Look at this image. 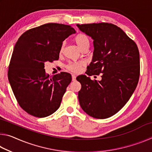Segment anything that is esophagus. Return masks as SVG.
<instances>
[{
  "mask_svg": "<svg viewBox=\"0 0 152 152\" xmlns=\"http://www.w3.org/2000/svg\"><path fill=\"white\" fill-rule=\"evenodd\" d=\"M76 76L74 75V74H73V75H72V81H75L76 80Z\"/></svg>",
  "mask_w": 152,
  "mask_h": 152,
  "instance_id": "1",
  "label": "esophagus"
}]
</instances>
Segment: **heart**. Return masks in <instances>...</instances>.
Segmentation results:
<instances>
[{
    "mask_svg": "<svg viewBox=\"0 0 152 152\" xmlns=\"http://www.w3.org/2000/svg\"><path fill=\"white\" fill-rule=\"evenodd\" d=\"M74 41L80 50H82V49L85 47H89V39L87 37V35L84 34V33H78V34H77L75 36V37L74 38ZM64 49V44L63 43L60 47V53L63 52ZM83 65V62H70L66 66V68L68 70L73 72H79L81 70V68Z\"/></svg>",
    "mask_w": 152,
    "mask_h": 152,
    "instance_id": "obj_1",
    "label": "heart"
}]
</instances>
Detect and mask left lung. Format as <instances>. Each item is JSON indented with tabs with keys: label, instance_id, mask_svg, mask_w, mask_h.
Instances as JSON below:
<instances>
[{
	"label": "left lung",
	"instance_id": "obj_1",
	"mask_svg": "<svg viewBox=\"0 0 152 152\" xmlns=\"http://www.w3.org/2000/svg\"><path fill=\"white\" fill-rule=\"evenodd\" d=\"M82 32L93 40L92 61L86 75L76 80L81 84L78 100L90 116L106 119L125 106L137 85L140 78V53L136 43L116 25L100 23L77 24ZM102 73L101 81L89 76Z\"/></svg>",
	"mask_w": 152,
	"mask_h": 152
}]
</instances>
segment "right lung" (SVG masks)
Here are the masks:
<instances>
[{"instance_id":"right-lung-1","label":"right lung","mask_w":152,"mask_h":152,"mask_svg":"<svg viewBox=\"0 0 152 152\" xmlns=\"http://www.w3.org/2000/svg\"><path fill=\"white\" fill-rule=\"evenodd\" d=\"M70 25L47 23L25 31L15 45L8 78L18 103L31 115L45 117L58 109L70 74L46 75L45 62L58 60L61 44L75 33Z\"/></svg>"}]
</instances>
